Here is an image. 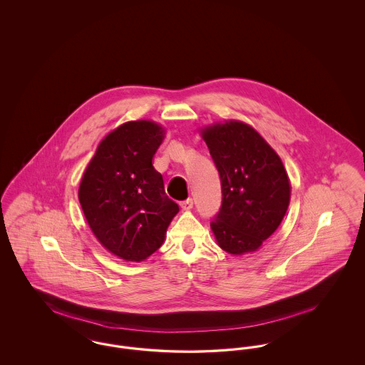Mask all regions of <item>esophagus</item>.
Wrapping results in <instances>:
<instances>
[{"instance_id": "1", "label": "esophagus", "mask_w": 365, "mask_h": 365, "mask_svg": "<svg viewBox=\"0 0 365 365\" xmlns=\"http://www.w3.org/2000/svg\"><path fill=\"white\" fill-rule=\"evenodd\" d=\"M180 206L182 207V210H190V209L194 207V200H192L191 197H188V199L182 200V202L180 203Z\"/></svg>"}]
</instances>
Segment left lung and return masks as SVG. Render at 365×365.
Returning <instances> with one entry per match:
<instances>
[{"mask_svg": "<svg viewBox=\"0 0 365 365\" xmlns=\"http://www.w3.org/2000/svg\"><path fill=\"white\" fill-rule=\"evenodd\" d=\"M219 171L222 200L210 227L231 255L257 250L278 228L291 197L285 168L250 125L215 124L202 131Z\"/></svg>", "mask_w": 365, "mask_h": 365, "instance_id": "1", "label": "left lung"}]
</instances>
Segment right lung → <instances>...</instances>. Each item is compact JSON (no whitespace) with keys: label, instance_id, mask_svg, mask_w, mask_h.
<instances>
[{"label":"right lung","instance_id":"right-lung-1","mask_svg":"<svg viewBox=\"0 0 365 365\" xmlns=\"http://www.w3.org/2000/svg\"><path fill=\"white\" fill-rule=\"evenodd\" d=\"M163 133L156 123H124L102 140L80 182L78 200L94 235L128 262L156 252L180 210L152 165Z\"/></svg>","mask_w":365,"mask_h":365}]
</instances>
